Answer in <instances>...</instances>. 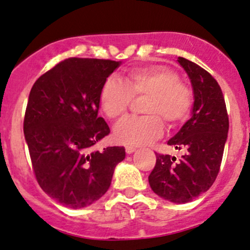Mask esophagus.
<instances>
[{"instance_id": "1", "label": "esophagus", "mask_w": 250, "mask_h": 250, "mask_svg": "<svg viewBox=\"0 0 250 250\" xmlns=\"http://www.w3.org/2000/svg\"><path fill=\"white\" fill-rule=\"evenodd\" d=\"M134 150H136V147H134V146H130V145H128V146H126V147H125L126 153H128V155H131V153L134 152Z\"/></svg>"}]
</instances>
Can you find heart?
Instances as JSON below:
<instances>
[{
    "mask_svg": "<svg viewBox=\"0 0 250 250\" xmlns=\"http://www.w3.org/2000/svg\"><path fill=\"white\" fill-rule=\"evenodd\" d=\"M146 97L143 103L145 116L126 117L114 128V137L126 145H144L158 138L164 124L176 127L189 117L193 105V92L182 83L178 73L165 66L133 68L124 81L108 78L99 94L102 110L110 119L126 113L133 98Z\"/></svg>",
    "mask_w": 250,
    "mask_h": 250,
    "instance_id": "obj_1",
    "label": "heart"
}]
</instances>
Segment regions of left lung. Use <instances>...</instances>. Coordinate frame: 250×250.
Returning a JSON list of instances; mask_svg holds the SVG:
<instances>
[{"label":"left lung","instance_id":"obj_1","mask_svg":"<svg viewBox=\"0 0 250 250\" xmlns=\"http://www.w3.org/2000/svg\"><path fill=\"white\" fill-rule=\"evenodd\" d=\"M178 62L186 69L193 88L192 117L167 144L183 150L179 159L156 152V165L148 176L151 189L173 203H187L206 192L220 171L229 118L220 85L198 64L184 58Z\"/></svg>","mask_w":250,"mask_h":250}]
</instances>
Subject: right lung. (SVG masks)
Masks as SVG:
<instances>
[{
    "label": "right lung",
    "mask_w": 250,
    "mask_h": 250,
    "mask_svg": "<svg viewBox=\"0 0 250 250\" xmlns=\"http://www.w3.org/2000/svg\"><path fill=\"white\" fill-rule=\"evenodd\" d=\"M119 62L68 58L35 81L29 93L23 132L39 186L59 203L80 209L111 186L124 146L93 151L110 127L98 116L104 81Z\"/></svg>",
    "instance_id": "obj_1"
}]
</instances>
